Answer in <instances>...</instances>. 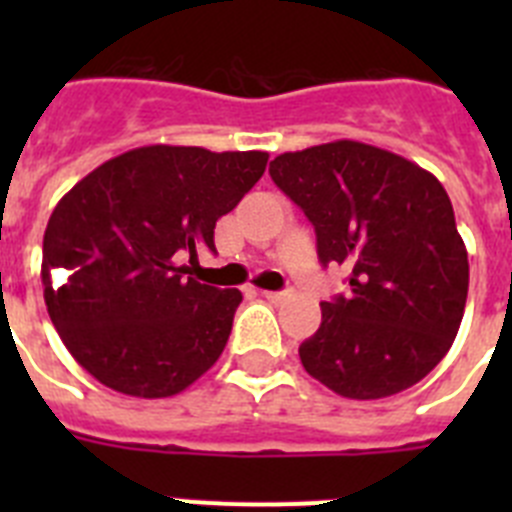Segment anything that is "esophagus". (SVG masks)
<instances>
[{
	"label": "esophagus",
	"mask_w": 512,
	"mask_h": 512,
	"mask_svg": "<svg viewBox=\"0 0 512 512\" xmlns=\"http://www.w3.org/2000/svg\"><path fill=\"white\" fill-rule=\"evenodd\" d=\"M261 295H264L266 300H271V302H282L284 297L289 295V292H261Z\"/></svg>",
	"instance_id": "34e87169"
}]
</instances>
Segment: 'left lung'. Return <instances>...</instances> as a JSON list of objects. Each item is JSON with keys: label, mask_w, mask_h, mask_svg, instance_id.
<instances>
[{"label": "left lung", "mask_w": 512, "mask_h": 512, "mask_svg": "<svg viewBox=\"0 0 512 512\" xmlns=\"http://www.w3.org/2000/svg\"><path fill=\"white\" fill-rule=\"evenodd\" d=\"M279 189L315 228L320 264L348 271L351 292L323 302L300 346L310 377L348 400L418 384L446 356L464 318L467 248L431 171L359 140L282 153Z\"/></svg>", "instance_id": "8db88e82"}]
</instances>
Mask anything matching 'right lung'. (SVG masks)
I'll use <instances>...</instances> for the list:
<instances>
[{"mask_svg": "<svg viewBox=\"0 0 512 512\" xmlns=\"http://www.w3.org/2000/svg\"><path fill=\"white\" fill-rule=\"evenodd\" d=\"M269 153L143 146L63 194L43 235V297L63 346L97 382L171 397L220 359L243 295L187 277L179 253L215 251V223Z\"/></svg>", "mask_w": 512, "mask_h": 512, "instance_id": "right-lung-1", "label": "right lung"}]
</instances>
